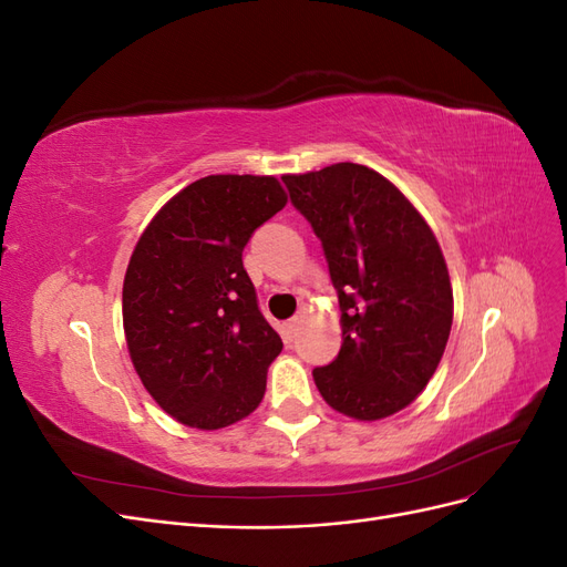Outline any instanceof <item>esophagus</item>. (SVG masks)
I'll return each instance as SVG.
<instances>
[{
	"label": "esophagus",
	"instance_id": "esophagus-1",
	"mask_svg": "<svg viewBox=\"0 0 567 567\" xmlns=\"http://www.w3.org/2000/svg\"><path fill=\"white\" fill-rule=\"evenodd\" d=\"M298 329H300V319H288L284 323V338L290 342V340L298 336Z\"/></svg>",
	"mask_w": 567,
	"mask_h": 567
}]
</instances>
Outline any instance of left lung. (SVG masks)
I'll use <instances>...</instances> for the list:
<instances>
[{
    "label": "left lung",
    "instance_id": "1",
    "mask_svg": "<svg viewBox=\"0 0 567 567\" xmlns=\"http://www.w3.org/2000/svg\"><path fill=\"white\" fill-rule=\"evenodd\" d=\"M281 179L338 290L342 346L312 371L321 398L357 421L398 414L433 379L452 331L454 296L437 238L400 188L367 165Z\"/></svg>",
    "mask_w": 567,
    "mask_h": 567
}]
</instances>
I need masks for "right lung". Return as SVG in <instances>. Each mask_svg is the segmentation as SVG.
<instances>
[{"label": "right lung", "mask_w": 567, "mask_h": 567, "mask_svg": "<svg viewBox=\"0 0 567 567\" xmlns=\"http://www.w3.org/2000/svg\"><path fill=\"white\" fill-rule=\"evenodd\" d=\"M286 203L277 177L210 175L169 198L134 246L127 350L151 398L188 427H227L265 398L284 342L257 307L244 248Z\"/></svg>", "instance_id": "right-lung-1"}]
</instances>
